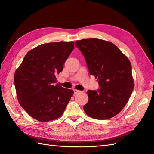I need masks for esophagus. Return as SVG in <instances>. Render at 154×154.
<instances>
[{"label": "esophagus", "instance_id": "obj_1", "mask_svg": "<svg viewBox=\"0 0 154 154\" xmlns=\"http://www.w3.org/2000/svg\"><path fill=\"white\" fill-rule=\"evenodd\" d=\"M73 91H74V94H77V93H79L81 92V91H79L77 89H74Z\"/></svg>", "mask_w": 154, "mask_h": 154}]
</instances>
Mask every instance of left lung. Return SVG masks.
Listing matches in <instances>:
<instances>
[{
    "label": "left lung",
    "mask_w": 154,
    "mask_h": 154,
    "mask_svg": "<svg viewBox=\"0 0 154 154\" xmlns=\"http://www.w3.org/2000/svg\"><path fill=\"white\" fill-rule=\"evenodd\" d=\"M82 52L91 75H94L100 89L87 91L89 101L84 111L91 118L110 119L119 114L128 101L134 89L132 65L116 45L97 38L75 42Z\"/></svg>",
    "instance_id": "obj_1"
}]
</instances>
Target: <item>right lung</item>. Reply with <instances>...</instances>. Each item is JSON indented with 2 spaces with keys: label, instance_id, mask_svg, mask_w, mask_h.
I'll list each match as a JSON object with an SVG mask.
<instances>
[{
  "label": "right lung",
  "instance_id": "obj_1",
  "mask_svg": "<svg viewBox=\"0 0 154 154\" xmlns=\"http://www.w3.org/2000/svg\"><path fill=\"white\" fill-rule=\"evenodd\" d=\"M73 49V42L41 44L28 52L16 69L14 85L18 102L34 119H57L66 109L73 91L55 83Z\"/></svg>",
  "mask_w": 154,
  "mask_h": 154
}]
</instances>
